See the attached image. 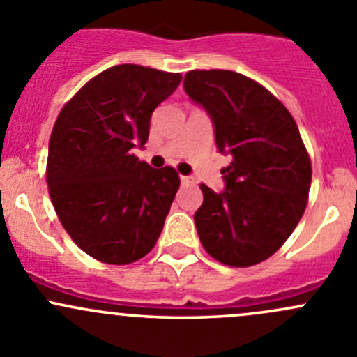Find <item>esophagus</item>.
<instances>
[{
	"label": "esophagus",
	"instance_id": "esophagus-1",
	"mask_svg": "<svg viewBox=\"0 0 357 357\" xmlns=\"http://www.w3.org/2000/svg\"><path fill=\"white\" fill-rule=\"evenodd\" d=\"M193 179L192 178H188V176H181V183L183 185H190V183H192Z\"/></svg>",
	"mask_w": 357,
	"mask_h": 357
}]
</instances>
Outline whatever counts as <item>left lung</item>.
Instances as JSON below:
<instances>
[{"label": "left lung", "mask_w": 357, "mask_h": 357, "mask_svg": "<svg viewBox=\"0 0 357 357\" xmlns=\"http://www.w3.org/2000/svg\"><path fill=\"white\" fill-rule=\"evenodd\" d=\"M183 86L212 119L219 152L231 157L222 192L200 186L202 245L226 266L259 264L287 242L307 205L312 171L297 124L278 98L238 72L190 70Z\"/></svg>", "instance_id": "8db88e82"}]
</instances>
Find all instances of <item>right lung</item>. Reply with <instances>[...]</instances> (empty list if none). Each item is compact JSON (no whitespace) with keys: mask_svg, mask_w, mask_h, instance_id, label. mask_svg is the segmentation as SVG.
I'll return each instance as SVG.
<instances>
[{"mask_svg":"<svg viewBox=\"0 0 357 357\" xmlns=\"http://www.w3.org/2000/svg\"><path fill=\"white\" fill-rule=\"evenodd\" d=\"M181 74L122 63L86 82L59 114L48 145L50 199L75 245L107 264L145 257L179 188L131 149L149 139L153 110Z\"/></svg>","mask_w":357,"mask_h":357,"instance_id":"1","label":"right lung"}]
</instances>
